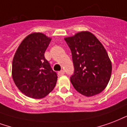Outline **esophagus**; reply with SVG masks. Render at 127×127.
Instances as JSON below:
<instances>
[{
    "mask_svg": "<svg viewBox=\"0 0 127 127\" xmlns=\"http://www.w3.org/2000/svg\"><path fill=\"white\" fill-rule=\"evenodd\" d=\"M64 74V71L63 70H62V71H59V73H58V75H59V76L63 75Z\"/></svg>",
    "mask_w": 127,
    "mask_h": 127,
    "instance_id": "obj_1",
    "label": "esophagus"
}]
</instances>
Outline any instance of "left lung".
I'll return each instance as SVG.
<instances>
[{
	"label": "left lung",
	"instance_id": "1",
	"mask_svg": "<svg viewBox=\"0 0 127 127\" xmlns=\"http://www.w3.org/2000/svg\"><path fill=\"white\" fill-rule=\"evenodd\" d=\"M71 49L74 73L73 87L81 94L90 97L106 88L112 73V63L102 43L89 32H81L64 38Z\"/></svg>",
	"mask_w": 127,
	"mask_h": 127
}]
</instances>
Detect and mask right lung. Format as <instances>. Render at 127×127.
Masks as SVG:
<instances>
[{
	"label": "right lung",
	"mask_w": 127,
	"mask_h": 127,
	"mask_svg": "<svg viewBox=\"0 0 127 127\" xmlns=\"http://www.w3.org/2000/svg\"><path fill=\"white\" fill-rule=\"evenodd\" d=\"M50 41L42 33H33L22 41L15 54L12 77L19 90L28 97L43 98L56 84L57 74L44 56Z\"/></svg>",
	"instance_id": "right-lung-1"
}]
</instances>
